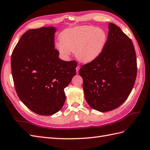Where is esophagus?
<instances>
[{
	"label": "esophagus",
	"instance_id": "esophagus-1",
	"mask_svg": "<svg viewBox=\"0 0 150 150\" xmlns=\"http://www.w3.org/2000/svg\"><path fill=\"white\" fill-rule=\"evenodd\" d=\"M79 69H80V67L79 66H77L76 67V73H79Z\"/></svg>",
	"mask_w": 150,
	"mask_h": 150
}]
</instances>
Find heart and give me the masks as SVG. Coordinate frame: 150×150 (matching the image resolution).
<instances>
[{
	"label": "heart",
	"mask_w": 150,
	"mask_h": 150,
	"mask_svg": "<svg viewBox=\"0 0 150 150\" xmlns=\"http://www.w3.org/2000/svg\"><path fill=\"white\" fill-rule=\"evenodd\" d=\"M107 40L104 30L94 26H78L64 30L59 35L57 47L64 56L75 52L76 59L88 63L99 57L103 52Z\"/></svg>",
	"instance_id": "b5f03b06"
}]
</instances>
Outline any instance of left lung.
I'll list each match as a JSON object with an SVG mask.
<instances>
[{"label": "left lung", "mask_w": 150, "mask_h": 150, "mask_svg": "<svg viewBox=\"0 0 150 150\" xmlns=\"http://www.w3.org/2000/svg\"><path fill=\"white\" fill-rule=\"evenodd\" d=\"M103 52L79 71L89 105L101 112L113 110L131 92L137 75V59L132 40L118 26L109 23Z\"/></svg>", "instance_id": "8db88e82"}]
</instances>
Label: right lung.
I'll use <instances>...</instances> for the list:
<instances>
[{
    "instance_id": "1",
    "label": "right lung",
    "mask_w": 150,
    "mask_h": 150,
    "mask_svg": "<svg viewBox=\"0 0 150 150\" xmlns=\"http://www.w3.org/2000/svg\"><path fill=\"white\" fill-rule=\"evenodd\" d=\"M52 26L26 31L11 59L15 89L19 98L34 113L52 115L62 108L64 89L76 74V61L60 59L54 49Z\"/></svg>"
}]
</instances>
